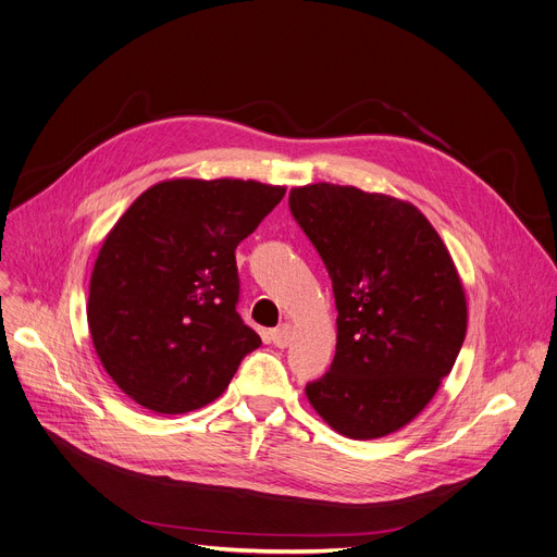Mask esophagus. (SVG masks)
<instances>
[{
    "mask_svg": "<svg viewBox=\"0 0 557 557\" xmlns=\"http://www.w3.org/2000/svg\"><path fill=\"white\" fill-rule=\"evenodd\" d=\"M292 337H294V331H292L289 323H283V325H278V329H274L270 333V339H272V344L276 348H287L292 344Z\"/></svg>",
    "mask_w": 557,
    "mask_h": 557,
    "instance_id": "1",
    "label": "esophagus"
}]
</instances>
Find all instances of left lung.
<instances>
[{
	"instance_id": "obj_1",
	"label": "left lung",
	"mask_w": 557,
	"mask_h": 557,
	"mask_svg": "<svg viewBox=\"0 0 557 557\" xmlns=\"http://www.w3.org/2000/svg\"><path fill=\"white\" fill-rule=\"evenodd\" d=\"M289 211L333 281L337 350L306 386L314 411L348 438L411 422L449 375L468 306L454 260L413 205L355 186L289 190Z\"/></svg>"
}]
</instances>
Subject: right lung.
I'll use <instances>...</instances> for the list:
<instances>
[{"instance_id": "add662e5", "label": "right lung", "mask_w": 557, "mask_h": 557, "mask_svg": "<svg viewBox=\"0 0 557 557\" xmlns=\"http://www.w3.org/2000/svg\"><path fill=\"white\" fill-rule=\"evenodd\" d=\"M285 195L253 180H166L103 240L89 335L108 375L154 413L213 403L260 337L236 312V247Z\"/></svg>"}]
</instances>
